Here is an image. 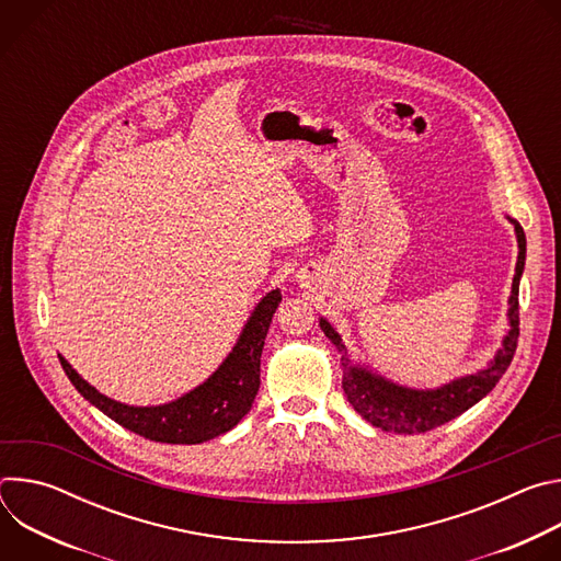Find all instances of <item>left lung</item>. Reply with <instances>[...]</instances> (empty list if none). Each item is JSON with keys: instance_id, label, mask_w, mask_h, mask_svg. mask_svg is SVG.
<instances>
[{"instance_id": "obj_1", "label": "left lung", "mask_w": 561, "mask_h": 561, "mask_svg": "<svg viewBox=\"0 0 561 561\" xmlns=\"http://www.w3.org/2000/svg\"><path fill=\"white\" fill-rule=\"evenodd\" d=\"M515 224L517 244H519V257L515 266L513 277V293H511V331L504 337L502 351L495 355L489 368L479 370L474 375L455 379L437 390H413L397 386L392 381H386L379 375L368 373L366 368H359L351 362L348 348L342 342V335L327 322L319 319L324 335L337 346L342 353V368H344V392L348 397L351 407L375 428L390 431V433H404V435H417L433 431L461 413H466L470 407H474L479 399L486 397L495 383L502 379L506 368L513 362V355L517 351V337H519V277L524 271L526 260V234L519 221L511 219Z\"/></svg>"}]
</instances>
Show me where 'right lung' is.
Here are the masks:
<instances>
[{"instance_id": "add662e5", "label": "right lung", "mask_w": 561, "mask_h": 561, "mask_svg": "<svg viewBox=\"0 0 561 561\" xmlns=\"http://www.w3.org/2000/svg\"><path fill=\"white\" fill-rule=\"evenodd\" d=\"M282 301L279 290H271L253 310L239 342L224 364L195 390L164 407H126L95 390L59 357L64 373L84 399L119 426L162 444H202L228 433L242 420L260 390V357L273 314Z\"/></svg>"}]
</instances>
